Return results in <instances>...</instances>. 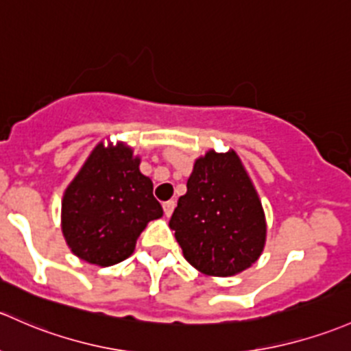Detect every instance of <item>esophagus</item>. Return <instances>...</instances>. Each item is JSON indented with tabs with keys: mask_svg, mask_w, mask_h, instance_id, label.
<instances>
[{
	"mask_svg": "<svg viewBox=\"0 0 351 351\" xmlns=\"http://www.w3.org/2000/svg\"><path fill=\"white\" fill-rule=\"evenodd\" d=\"M175 206H176V204L173 200H168V202H165L163 204V210H165V215L166 217H169L173 213V210H175Z\"/></svg>",
	"mask_w": 351,
	"mask_h": 351,
	"instance_id": "34e87169",
	"label": "esophagus"
}]
</instances>
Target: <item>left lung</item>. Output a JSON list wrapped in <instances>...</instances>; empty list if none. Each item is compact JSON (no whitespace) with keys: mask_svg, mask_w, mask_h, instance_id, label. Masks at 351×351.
I'll list each match as a JSON object with an SVG mask.
<instances>
[{"mask_svg":"<svg viewBox=\"0 0 351 351\" xmlns=\"http://www.w3.org/2000/svg\"><path fill=\"white\" fill-rule=\"evenodd\" d=\"M185 259L206 276L239 274L265 243L263 204L234 149L198 158L169 220Z\"/></svg>","mask_w":351,"mask_h":351,"instance_id":"8db88e82","label":"left lung"}]
</instances>
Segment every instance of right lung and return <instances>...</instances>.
<instances>
[{"instance_id": "1", "label": "right lung", "mask_w": 351, "mask_h": 351, "mask_svg": "<svg viewBox=\"0 0 351 351\" xmlns=\"http://www.w3.org/2000/svg\"><path fill=\"white\" fill-rule=\"evenodd\" d=\"M139 163L123 143H99L65 190L62 232L86 263L108 267L128 259L147 222L163 215Z\"/></svg>"}]
</instances>
